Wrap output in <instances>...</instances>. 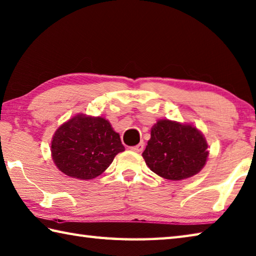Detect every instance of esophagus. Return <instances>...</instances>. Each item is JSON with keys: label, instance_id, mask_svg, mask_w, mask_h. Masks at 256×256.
Masks as SVG:
<instances>
[{"label": "esophagus", "instance_id": "1", "mask_svg": "<svg viewBox=\"0 0 256 256\" xmlns=\"http://www.w3.org/2000/svg\"><path fill=\"white\" fill-rule=\"evenodd\" d=\"M143 148H144V143L143 142H141L140 144H138V145H135V146H132L131 148V150L132 151H134V152H142L143 151Z\"/></svg>", "mask_w": 256, "mask_h": 256}]
</instances>
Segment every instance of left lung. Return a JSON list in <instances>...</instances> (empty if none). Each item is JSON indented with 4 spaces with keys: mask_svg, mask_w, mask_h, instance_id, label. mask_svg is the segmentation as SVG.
<instances>
[{
    "mask_svg": "<svg viewBox=\"0 0 256 256\" xmlns=\"http://www.w3.org/2000/svg\"><path fill=\"white\" fill-rule=\"evenodd\" d=\"M142 155L151 171L166 180L180 181L201 171L208 151L196 128L161 120L152 128Z\"/></svg>",
    "mask_w": 256,
    "mask_h": 256,
    "instance_id": "left-lung-1",
    "label": "left lung"
}]
</instances>
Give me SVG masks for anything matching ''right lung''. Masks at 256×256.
Here are the masks:
<instances>
[{"label":"right lung","mask_w":256,"mask_h":256,"mask_svg":"<svg viewBox=\"0 0 256 256\" xmlns=\"http://www.w3.org/2000/svg\"><path fill=\"white\" fill-rule=\"evenodd\" d=\"M52 158L68 176L92 180L124 151L118 133L103 118L78 114L58 128L52 140Z\"/></svg>","instance_id":"obj_1"}]
</instances>
